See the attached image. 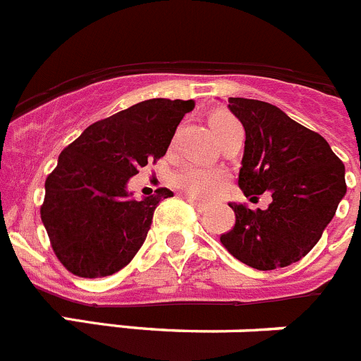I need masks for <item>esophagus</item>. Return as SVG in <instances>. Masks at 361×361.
<instances>
[{
  "instance_id": "1",
  "label": "esophagus",
  "mask_w": 361,
  "mask_h": 361,
  "mask_svg": "<svg viewBox=\"0 0 361 361\" xmlns=\"http://www.w3.org/2000/svg\"><path fill=\"white\" fill-rule=\"evenodd\" d=\"M184 199H186L188 202H190L191 206H193V208H195V209H199V212H204V209H208V204L200 202V200L193 199V197H191V195H184Z\"/></svg>"
}]
</instances>
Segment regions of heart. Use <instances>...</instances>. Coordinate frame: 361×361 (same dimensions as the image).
Returning a JSON list of instances; mask_svg holds the SVG:
<instances>
[{
    "mask_svg": "<svg viewBox=\"0 0 361 361\" xmlns=\"http://www.w3.org/2000/svg\"><path fill=\"white\" fill-rule=\"evenodd\" d=\"M237 124L238 121L228 111H216L209 117V126L219 139ZM224 178L226 175L219 170H206V168H199V166H184L173 175V184L178 190H183L186 195L212 199L222 188Z\"/></svg>",
    "mask_w": 361,
    "mask_h": 361,
    "instance_id": "obj_1",
    "label": "heart"
}]
</instances>
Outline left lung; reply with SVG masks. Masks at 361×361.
Instances as JSON below:
<instances>
[{
    "label": "left lung",
    "instance_id": "left-lung-1",
    "mask_svg": "<svg viewBox=\"0 0 361 361\" xmlns=\"http://www.w3.org/2000/svg\"><path fill=\"white\" fill-rule=\"evenodd\" d=\"M229 110L245 130L238 188L266 209L229 204L235 226L220 242L245 266L271 271L298 262L320 240L345 195V166L320 133L264 101L229 97Z\"/></svg>",
    "mask_w": 361,
    "mask_h": 361
}]
</instances>
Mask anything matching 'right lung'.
<instances>
[{
    "mask_svg": "<svg viewBox=\"0 0 361 361\" xmlns=\"http://www.w3.org/2000/svg\"><path fill=\"white\" fill-rule=\"evenodd\" d=\"M195 101L148 99L90 124L57 159L44 180L41 220L57 260L75 276L99 279L123 269L141 250L161 199L126 191L139 168L164 157Z\"/></svg>",
    "mask_w": 361,
    "mask_h": 361,
    "instance_id": "add662e5",
    "label": "right lung"
}]
</instances>
